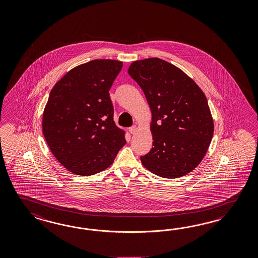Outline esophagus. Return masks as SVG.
I'll return each instance as SVG.
<instances>
[{
    "instance_id": "1",
    "label": "esophagus",
    "mask_w": 258,
    "mask_h": 258,
    "mask_svg": "<svg viewBox=\"0 0 258 258\" xmlns=\"http://www.w3.org/2000/svg\"><path fill=\"white\" fill-rule=\"evenodd\" d=\"M129 131H130L131 134H136L137 131H138V126L133 125L132 127H130V128H129Z\"/></svg>"
}]
</instances>
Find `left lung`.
<instances>
[{
  "mask_svg": "<svg viewBox=\"0 0 258 258\" xmlns=\"http://www.w3.org/2000/svg\"><path fill=\"white\" fill-rule=\"evenodd\" d=\"M128 74L143 90L152 112L154 147L140 157L142 165L163 178L189 173L213 137L205 93L182 70L157 57L134 61Z\"/></svg>",
  "mask_w": 258,
  "mask_h": 258,
  "instance_id": "obj_1",
  "label": "left lung"
}]
</instances>
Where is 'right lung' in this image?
<instances>
[{
  "label": "right lung",
  "instance_id": "add662e5",
  "mask_svg": "<svg viewBox=\"0 0 258 258\" xmlns=\"http://www.w3.org/2000/svg\"><path fill=\"white\" fill-rule=\"evenodd\" d=\"M121 68L118 60H91L67 73L50 92L42 132L52 155L74 174L107 169L126 143L109 96Z\"/></svg>",
  "mask_w": 258,
  "mask_h": 258
}]
</instances>
